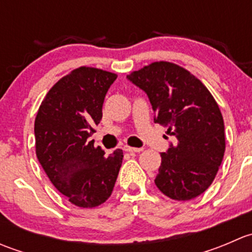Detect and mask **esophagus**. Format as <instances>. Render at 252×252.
Returning <instances> with one entry per match:
<instances>
[{
    "label": "esophagus",
    "instance_id": "1",
    "mask_svg": "<svg viewBox=\"0 0 252 252\" xmlns=\"http://www.w3.org/2000/svg\"><path fill=\"white\" fill-rule=\"evenodd\" d=\"M123 150H124V151H126V152H140V151H142L141 147H131V146H124Z\"/></svg>",
    "mask_w": 252,
    "mask_h": 252
}]
</instances>
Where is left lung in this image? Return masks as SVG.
<instances>
[{
  "label": "left lung",
  "mask_w": 252,
  "mask_h": 252,
  "mask_svg": "<svg viewBox=\"0 0 252 252\" xmlns=\"http://www.w3.org/2000/svg\"><path fill=\"white\" fill-rule=\"evenodd\" d=\"M126 78L149 96L155 123L175 138L161 154L156 187L178 201L201 195L212 184L225 150L224 122L213 96L189 70L164 61Z\"/></svg>",
  "instance_id": "obj_1"
}]
</instances>
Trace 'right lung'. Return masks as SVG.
I'll list each match as a JSON object with an SVG mask.
<instances>
[{
  "label": "right lung",
  "instance_id": "add662e5",
  "mask_svg": "<svg viewBox=\"0 0 252 252\" xmlns=\"http://www.w3.org/2000/svg\"><path fill=\"white\" fill-rule=\"evenodd\" d=\"M116 79L114 73L79 67L50 89L35 118L37 159L56 189L78 207L103 204L122 166L121 149L107 157L89 139Z\"/></svg>",
  "mask_w": 252,
  "mask_h": 252
}]
</instances>
